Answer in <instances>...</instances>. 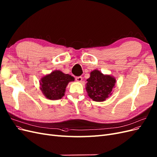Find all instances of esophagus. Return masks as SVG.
Masks as SVG:
<instances>
[{
	"label": "esophagus",
	"instance_id": "obj_1",
	"mask_svg": "<svg viewBox=\"0 0 157 157\" xmlns=\"http://www.w3.org/2000/svg\"><path fill=\"white\" fill-rule=\"evenodd\" d=\"M75 80H77V82H81L82 80V77H81V76H80V77H76Z\"/></svg>",
	"mask_w": 157,
	"mask_h": 157
}]
</instances>
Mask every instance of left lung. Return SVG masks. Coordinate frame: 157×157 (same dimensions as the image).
<instances>
[{"label": "left lung", "instance_id": "8db88e82", "mask_svg": "<svg viewBox=\"0 0 157 157\" xmlns=\"http://www.w3.org/2000/svg\"><path fill=\"white\" fill-rule=\"evenodd\" d=\"M86 91L88 96L96 101H103L111 95L115 79L110 75H104L100 71L94 70L87 79Z\"/></svg>", "mask_w": 157, "mask_h": 157}]
</instances>
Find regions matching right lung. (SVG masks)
<instances>
[{
    "label": "right lung",
    "mask_w": 157,
    "mask_h": 157,
    "mask_svg": "<svg viewBox=\"0 0 157 157\" xmlns=\"http://www.w3.org/2000/svg\"><path fill=\"white\" fill-rule=\"evenodd\" d=\"M71 75L60 71H54L50 75L42 78L40 82L42 93L49 99H59L64 96L66 86L69 82L73 81Z\"/></svg>",
    "instance_id": "right-lung-1"
}]
</instances>
